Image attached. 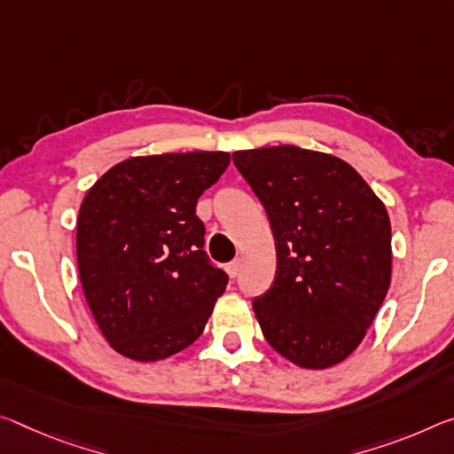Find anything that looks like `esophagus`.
<instances>
[{
    "mask_svg": "<svg viewBox=\"0 0 454 454\" xmlns=\"http://www.w3.org/2000/svg\"><path fill=\"white\" fill-rule=\"evenodd\" d=\"M240 269H242V261H240V258H236V261H232V262L228 264V275L232 277V278H234V277H239Z\"/></svg>",
    "mask_w": 454,
    "mask_h": 454,
    "instance_id": "34e87169",
    "label": "esophagus"
}]
</instances>
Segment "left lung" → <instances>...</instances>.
Masks as SVG:
<instances>
[{
    "label": "left lung",
    "instance_id": "left-lung-1",
    "mask_svg": "<svg viewBox=\"0 0 454 454\" xmlns=\"http://www.w3.org/2000/svg\"><path fill=\"white\" fill-rule=\"evenodd\" d=\"M234 165L262 201L277 277L253 301L264 340L299 368L354 354L392 278L384 201L349 163L294 145L244 149Z\"/></svg>",
    "mask_w": 454,
    "mask_h": 454
}]
</instances>
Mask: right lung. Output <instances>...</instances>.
<instances>
[{
	"label": "right lung",
	"instance_id": "right-lung-1",
	"mask_svg": "<svg viewBox=\"0 0 454 454\" xmlns=\"http://www.w3.org/2000/svg\"><path fill=\"white\" fill-rule=\"evenodd\" d=\"M226 151L131 157L86 192L76 220L78 275L117 354L157 362L198 340L228 275L206 256L198 198Z\"/></svg>",
	"mask_w": 454,
	"mask_h": 454
}]
</instances>
